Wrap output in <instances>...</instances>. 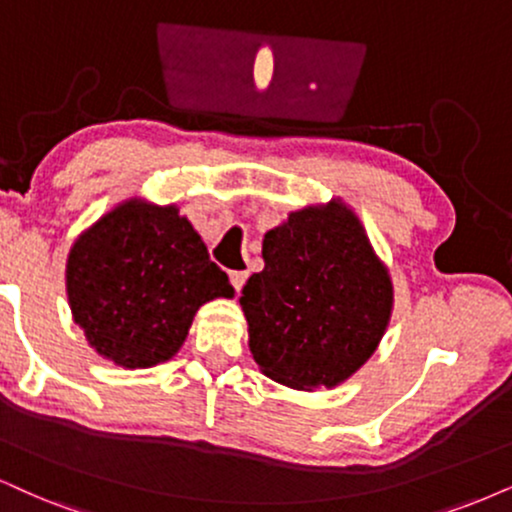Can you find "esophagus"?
Returning a JSON list of instances; mask_svg holds the SVG:
<instances>
[{
	"mask_svg": "<svg viewBox=\"0 0 512 512\" xmlns=\"http://www.w3.org/2000/svg\"><path fill=\"white\" fill-rule=\"evenodd\" d=\"M246 277H249V273H244V270H232V273H230V282H232V287H235L237 294L242 292Z\"/></svg>",
	"mask_w": 512,
	"mask_h": 512,
	"instance_id": "obj_1",
	"label": "esophagus"
}]
</instances>
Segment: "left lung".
<instances>
[{"label": "left lung", "mask_w": 512, "mask_h": 512, "mask_svg": "<svg viewBox=\"0 0 512 512\" xmlns=\"http://www.w3.org/2000/svg\"><path fill=\"white\" fill-rule=\"evenodd\" d=\"M266 268L239 304L263 375L285 387H337L375 353L394 306L389 270L344 201L289 213L263 237Z\"/></svg>", "instance_id": "8db88e82"}]
</instances>
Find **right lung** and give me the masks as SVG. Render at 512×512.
Returning <instances> with one entry per match:
<instances>
[{
    "label": "right lung",
    "instance_id": "1",
    "mask_svg": "<svg viewBox=\"0 0 512 512\" xmlns=\"http://www.w3.org/2000/svg\"><path fill=\"white\" fill-rule=\"evenodd\" d=\"M66 292L92 349L130 370L173 358L199 306L235 296L178 206L142 199L123 201L75 239Z\"/></svg>",
    "mask_w": 512,
    "mask_h": 512
}]
</instances>
